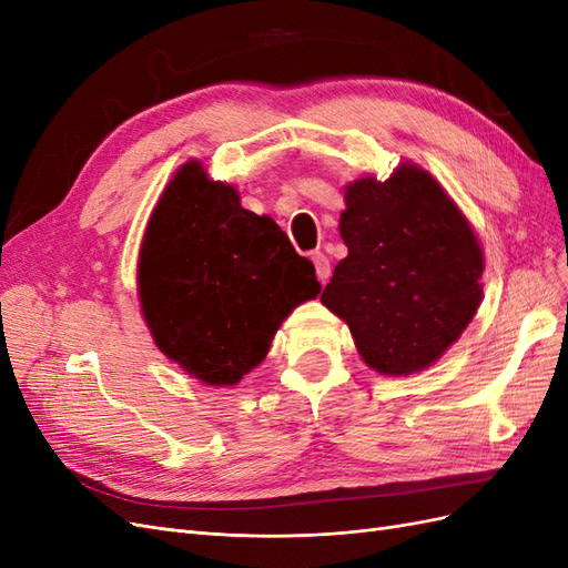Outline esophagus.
Masks as SVG:
<instances>
[{
	"instance_id": "1",
	"label": "esophagus",
	"mask_w": 568,
	"mask_h": 568,
	"mask_svg": "<svg viewBox=\"0 0 568 568\" xmlns=\"http://www.w3.org/2000/svg\"><path fill=\"white\" fill-rule=\"evenodd\" d=\"M313 263H315L317 280H320L322 284H326V280H329V274H332V267H329V257H326L322 251H315V253H313Z\"/></svg>"
}]
</instances>
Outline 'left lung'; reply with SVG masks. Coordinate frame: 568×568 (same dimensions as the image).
I'll list each match as a JSON object with an SVG mask.
<instances>
[{
    "label": "left lung",
    "mask_w": 568,
    "mask_h": 568,
    "mask_svg": "<svg viewBox=\"0 0 568 568\" xmlns=\"http://www.w3.org/2000/svg\"><path fill=\"white\" fill-rule=\"evenodd\" d=\"M338 232L348 255L322 303L348 324L365 365L386 376L432 367L474 320L486 261L440 182L417 163L346 186Z\"/></svg>",
    "instance_id": "1"
}]
</instances>
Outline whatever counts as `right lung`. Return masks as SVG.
Masks as SVG:
<instances>
[{
	"instance_id": "1",
	"label": "right lung",
	"mask_w": 568,
	"mask_h": 568,
	"mask_svg": "<svg viewBox=\"0 0 568 568\" xmlns=\"http://www.w3.org/2000/svg\"><path fill=\"white\" fill-rule=\"evenodd\" d=\"M315 267L270 215L186 161L151 211L136 263L142 317L159 351L209 386H234L265 359Z\"/></svg>"
}]
</instances>
